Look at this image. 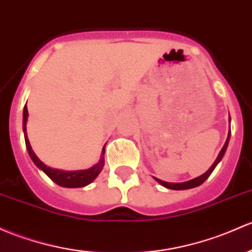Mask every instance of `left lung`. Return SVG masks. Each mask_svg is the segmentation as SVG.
<instances>
[{"mask_svg": "<svg viewBox=\"0 0 252 252\" xmlns=\"http://www.w3.org/2000/svg\"><path fill=\"white\" fill-rule=\"evenodd\" d=\"M228 122H229V123H231V116H229ZM229 137H231V129H229V131H228V136H227L226 142H224V145H223V147H222V150L220 151L219 156H217V158L215 159V161H214V164L210 166V168L208 169V170L205 171V173H204L203 175H200V176L195 177V179H192V180H189V181H186V182H179V184H177V182H165V181H161V180L157 179V177H153V179H155L156 181L158 182V184H160L161 186H164V187H165V189H176V190H180V189H194V187L200 186V185H202L203 182L205 181V180L208 179L209 176H210L211 173H213V171H214V169L216 168L217 164H219L220 161H221L222 157H223L224 153H226L227 147H228Z\"/></svg>", "mask_w": 252, "mask_h": 252, "instance_id": "left-lung-1", "label": "left lung"}]
</instances>
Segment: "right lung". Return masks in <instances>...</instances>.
Segmentation results:
<instances>
[{
    "label": "right lung",
    "mask_w": 252,
    "mask_h": 252,
    "mask_svg": "<svg viewBox=\"0 0 252 252\" xmlns=\"http://www.w3.org/2000/svg\"><path fill=\"white\" fill-rule=\"evenodd\" d=\"M28 107H24L23 112V131H24V137H25V145L28 148L29 156H30L31 160L35 163V165L39 170L43 171L47 176L52 180L53 182H55L57 185L62 187H66V189H78V187H84L87 185L92 184L95 179L97 177V175L101 173L102 168L105 165V146L102 147L101 156H100V159L95 165H93L92 168L84 169V170H62V169H54L50 168V166L46 165L38 157L36 156V153L33 152L32 147H31L30 141L28 139V133H26V123H28Z\"/></svg>",
    "instance_id": "right-lung-1"
}]
</instances>
